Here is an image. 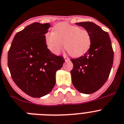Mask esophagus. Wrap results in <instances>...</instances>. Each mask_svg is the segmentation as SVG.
I'll use <instances>...</instances> for the list:
<instances>
[{"instance_id": "obj_1", "label": "esophagus", "mask_w": 124, "mask_h": 124, "mask_svg": "<svg viewBox=\"0 0 124 124\" xmlns=\"http://www.w3.org/2000/svg\"><path fill=\"white\" fill-rule=\"evenodd\" d=\"M63 58H64V60H65V61H68V60H70L69 58H68V57L65 56H63Z\"/></svg>"}]
</instances>
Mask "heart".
<instances>
[{"label":"heart","mask_w":124,"mask_h":124,"mask_svg":"<svg viewBox=\"0 0 124 124\" xmlns=\"http://www.w3.org/2000/svg\"><path fill=\"white\" fill-rule=\"evenodd\" d=\"M45 40L47 48L54 54H58L64 47L74 57L81 56L89 49L91 38L88 32L78 26L61 23L54 27V32L46 33Z\"/></svg>","instance_id":"obj_1"}]
</instances>
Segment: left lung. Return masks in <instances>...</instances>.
<instances>
[{"label": "left lung", "mask_w": 124, "mask_h": 124, "mask_svg": "<svg viewBox=\"0 0 124 124\" xmlns=\"http://www.w3.org/2000/svg\"><path fill=\"white\" fill-rule=\"evenodd\" d=\"M90 34L91 45L83 56L70 59L73 64L71 71L73 86L78 92L90 94L103 86L109 77L113 65L114 51L107 32L92 22L76 23Z\"/></svg>", "instance_id": "8db88e82"}]
</instances>
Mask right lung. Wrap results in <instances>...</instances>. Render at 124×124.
Here are the masks:
<instances>
[{
	"mask_svg": "<svg viewBox=\"0 0 124 124\" xmlns=\"http://www.w3.org/2000/svg\"><path fill=\"white\" fill-rule=\"evenodd\" d=\"M49 23H34L15 35L8 52L12 78L25 93L39 98L51 92L56 83V72L64 62L47 47L45 34Z\"/></svg>",
	"mask_w": 124,
	"mask_h": 124,
	"instance_id": "obj_1",
	"label": "right lung"
}]
</instances>
